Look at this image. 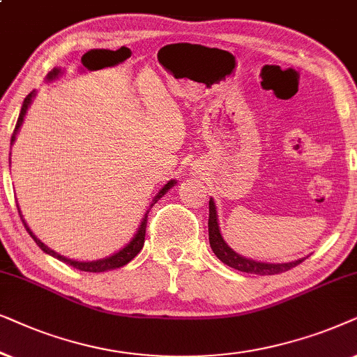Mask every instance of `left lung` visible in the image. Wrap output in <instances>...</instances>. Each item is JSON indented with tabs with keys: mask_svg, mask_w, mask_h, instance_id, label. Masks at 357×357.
Listing matches in <instances>:
<instances>
[{
	"mask_svg": "<svg viewBox=\"0 0 357 357\" xmlns=\"http://www.w3.org/2000/svg\"><path fill=\"white\" fill-rule=\"evenodd\" d=\"M208 243H211V248L218 259L222 263H225L230 268L243 271V273L250 274H259V275H273L279 273H286V271L296 268L297 264H301L302 259L292 261V263H281V264H269V263H258V261L243 258V256L236 255L234 250L228 246L225 241H223L220 230H218L217 223V211L215 204L211 199L208 201Z\"/></svg>",
	"mask_w": 357,
	"mask_h": 357,
	"instance_id": "left-lung-1",
	"label": "left lung"
}]
</instances>
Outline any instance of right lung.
I'll return each instance as SVG.
<instances>
[{
    "instance_id": "obj_1",
    "label": "right lung",
    "mask_w": 357,
    "mask_h": 357,
    "mask_svg": "<svg viewBox=\"0 0 357 357\" xmlns=\"http://www.w3.org/2000/svg\"><path fill=\"white\" fill-rule=\"evenodd\" d=\"M56 75H59V70H54V71H52V73L49 75V79L55 78ZM32 96H34V93L27 94V98L24 99L22 107H21V114H19V119H17V123H16V129H14V134H13V137H11V144L14 142V139H16V132L19 130V127H21V123H22V121H24V116H26L27 107H29V104H31V101H32ZM173 186H174V181H169L168 184H165L163 189H161V191H160L158 194H156V196L153 197V201H151V206H150V207H153L155 204H156V201H158L160 197H163L165 194H166V191H168V189H171ZM146 213H149V211H146ZM146 213H145L144 220H142V225H140V228H139V231H137V235L134 236V238H132V241H130L129 245L126 246V248H122L121 251H117L116 255L109 256V258H106V259L91 261V263H79V261L66 259V258H63V256L56 255L54 250H50L49 246H45L44 243H42V241H40L39 238H36V235L32 234V231L29 230V227L26 225V222L22 220V223H24V227H26V230L29 231V235L32 236V238H34L36 243L39 245V248H40L42 251H45L47 255H52V256H54V258L60 259V261H63V263L70 264V266H73V268L79 269V271H86V273H102V271H109V269L122 268L123 264H127V263H129V261L134 259L135 256L140 253V250L144 248V243H145L146 220H149V215H146ZM19 215H21V212H19ZM21 218H22V215H21Z\"/></svg>"
}]
</instances>
